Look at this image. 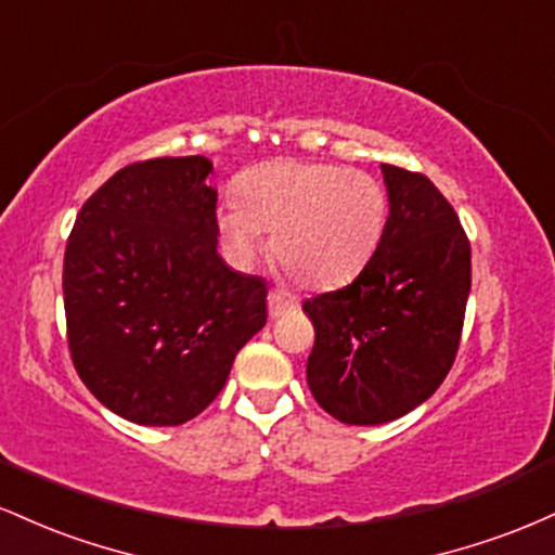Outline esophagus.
<instances>
[{"mask_svg": "<svg viewBox=\"0 0 555 555\" xmlns=\"http://www.w3.org/2000/svg\"><path fill=\"white\" fill-rule=\"evenodd\" d=\"M292 308H297V299L284 295V292H269V315L271 318H282L284 313H289Z\"/></svg>", "mask_w": 555, "mask_h": 555, "instance_id": "obj_1", "label": "esophagus"}]
</instances>
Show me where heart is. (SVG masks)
Here are the masks:
<instances>
[{
  "instance_id": "heart-1",
  "label": "heart",
  "mask_w": 555,
  "mask_h": 555,
  "mask_svg": "<svg viewBox=\"0 0 555 555\" xmlns=\"http://www.w3.org/2000/svg\"><path fill=\"white\" fill-rule=\"evenodd\" d=\"M240 206L219 208L216 227L229 256L247 263L271 234V256L297 284L331 289L371 263L386 232L384 184L328 162H269L247 169Z\"/></svg>"
}]
</instances>
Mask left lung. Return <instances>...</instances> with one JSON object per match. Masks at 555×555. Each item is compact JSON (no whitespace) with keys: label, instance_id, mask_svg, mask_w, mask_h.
<instances>
[{"label":"left lung","instance_id":"1","mask_svg":"<svg viewBox=\"0 0 555 555\" xmlns=\"http://www.w3.org/2000/svg\"><path fill=\"white\" fill-rule=\"evenodd\" d=\"M380 169L391 211L371 263L302 302L315 328L308 386L347 425L391 423L443 384L473 284L467 232L441 190L420 171Z\"/></svg>","mask_w":555,"mask_h":555}]
</instances>
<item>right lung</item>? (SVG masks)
<instances>
[{"instance_id":"add662e5","label":"right lung","mask_w":555,"mask_h":555,"mask_svg":"<svg viewBox=\"0 0 555 555\" xmlns=\"http://www.w3.org/2000/svg\"><path fill=\"white\" fill-rule=\"evenodd\" d=\"M211 162L127 164L82 203L65 247L67 347L88 391L138 425H182L266 326L269 286L216 253Z\"/></svg>"}]
</instances>
